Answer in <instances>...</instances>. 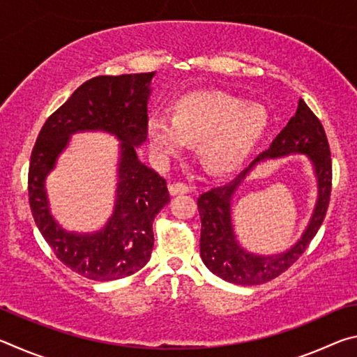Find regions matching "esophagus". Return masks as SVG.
Here are the masks:
<instances>
[{
  "label": "esophagus",
  "mask_w": 357,
  "mask_h": 357,
  "mask_svg": "<svg viewBox=\"0 0 357 357\" xmlns=\"http://www.w3.org/2000/svg\"><path fill=\"white\" fill-rule=\"evenodd\" d=\"M168 190H170L172 195H183V193L190 192V187L183 183H173L168 185Z\"/></svg>",
  "instance_id": "esophagus-1"
}]
</instances>
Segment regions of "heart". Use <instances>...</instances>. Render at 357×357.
<instances>
[{"label":"heart","mask_w":357,"mask_h":357,"mask_svg":"<svg viewBox=\"0 0 357 357\" xmlns=\"http://www.w3.org/2000/svg\"><path fill=\"white\" fill-rule=\"evenodd\" d=\"M268 128L269 113L261 104L209 89L181 96L172 105V119L149 118L144 134L157 164L168 165L190 142H198L203 165L227 174L244 165Z\"/></svg>","instance_id":"heart-1"}]
</instances>
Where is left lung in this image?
Segmentation results:
<instances>
[{
	"mask_svg": "<svg viewBox=\"0 0 357 357\" xmlns=\"http://www.w3.org/2000/svg\"><path fill=\"white\" fill-rule=\"evenodd\" d=\"M288 155H305L316 174L319 195L311 220L301 238L287 251L273 256L247 251L234 233L231 217L234 193L258 165ZM331 184L332 164L328 138L319 119L305 102L299 99L296 114L271 143L269 149L259 154L228 184L211 189L198 198V213L202 219L200 255L204 266L225 282L243 287L259 285L285 273L304 253L321 227L329 204Z\"/></svg>",
	"mask_w": 357,
	"mask_h": 357,
	"instance_id": "obj_1",
	"label": "left lung"
}]
</instances>
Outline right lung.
Returning a JSON list of instances; mask_svg holds the SVG:
<instances>
[{"label":"right lung","mask_w":357,"mask_h":357,"mask_svg":"<svg viewBox=\"0 0 357 357\" xmlns=\"http://www.w3.org/2000/svg\"><path fill=\"white\" fill-rule=\"evenodd\" d=\"M148 74L100 75L84 82L42 126L28 173L29 206L36 225L55 255L74 273L98 282L124 279L149 261L153 222L170 202L167 181L138 159L146 142ZM78 131H104L120 142L114 213L100 230L69 232L52 217L46 176Z\"/></svg>","instance_id":"1"}]
</instances>
